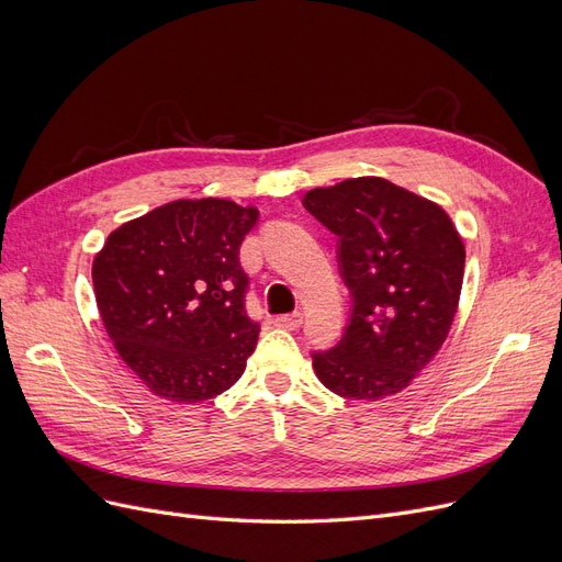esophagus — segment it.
<instances>
[{"mask_svg": "<svg viewBox=\"0 0 562 562\" xmlns=\"http://www.w3.org/2000/svg\"><path fill=\"white\" fill-rule=\"evenodd\" d=\"M300 323H302V314H300V312L283 314V316H277V318H274V326L285 328V330H297Z\"/></svg>", "mask_w": 562, "mask_h": 562, "instance_id": "obj_1", "label": "esophagus"}]
</instances>
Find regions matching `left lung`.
Segmentation results:
<instances>
[{"instance_id":"obj_1","label":"left lung","mask_w":562,"mask_h":562,"mask_svg":"<svg viewBox=\"0 0 562 562\" xmlns=\"http://www.w3.org/2000/svg\"><path fill=\"white\" fill-rule=\"evenodd\" d=\"M302 203L337 234L351 293L342 339L312 353L316 378L353 401L394 396L450 333L464 279L462 236L438 203L384 178L316 187Z\"/></svg>"}]
</instances>
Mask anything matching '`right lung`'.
I'll return each mask as SVG.
<instances>
[{"label":"right lung","mask_w":562,"mask_h":562,"mask_svg":"<svg viewBox=\"0 0 562 562\" xmlns=\"http://www.w3.org/2000/svg\"><path fill=\"white\" fill-rule=\"evenodd\" d=\"M258 209L178 199L114 229L93 260L100 318L122 361L166 401L201 403L244 375L260 326L239 262Z\"/></svg>","instance_id":"obj_1"}]
</instances>
